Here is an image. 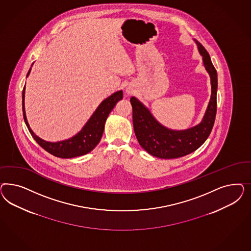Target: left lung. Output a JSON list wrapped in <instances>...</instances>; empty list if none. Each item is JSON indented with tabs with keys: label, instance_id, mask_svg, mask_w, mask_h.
<instances>
[{
	"label": "left lung",
	"instance_id": "1",
	"mask_svg": "<svg viewBox=\"0 0 251 251\" xmlns=\"http://www.w3.org/2000/svg\"><path fill=\"white\" fill-rule=\"evenodd\" d=\"M194 41L202 57L203 65L210 75L212 85L211 99L201 122L189 129H168L152 116L140 100L134 97L130 98L137 140L146 152L158 158L172 159L194 152L205 142L213 129L217 106V73L204 47L196 39Z\"/></svg>",
	"mask_w": 251,
	"mask_h": 251
}]
</instances>
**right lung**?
<instances>
[{
  "instance_id": "right-lung-1",
  "label": "right lung",
  "mask_w": 251,
  "mask_h": 251,
  "mask_svg": "<svg viewBox=\"0 0 251 251\" xmlns=\"http://www.w3.org/2000/svg\"><path fill=\"white\" fill-rule=\"evenodd\" d=\"M33 64L31 65V67ZM31 68L29 69L26 77L30 74ZM25 85L24 87L23 95H22V106H23V116L25 122L27 126V129L30 131L31 135L36 140V142L40 145L47 152L51 153L54 156L60 158H73L80 155H84L99 145L101 137L103 135L104 127L106 119L111 110L114 108L116 104L123 99L122 90L115 92L111 96L103 100L98 108L95 110L90 119L84 124L82 129L76 133L75 136L71 137L67 140H63L61 142H47L37 136L35 132L31 129L30 126L27 122L25 109Z\"/></svg>"
}]
</instances>
